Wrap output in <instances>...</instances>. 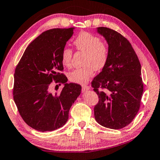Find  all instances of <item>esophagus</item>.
Wrapping results in <instances>:
<instances>
[{"label": "esophagus", "mask_w": 160, "mask_h": 160, "mask_svg": "<svg viewBox=\"0 0 160 160\" xmlns=\"http://www.w3.org/2000/svg\"><path fill=\"white\" fill-rule=\"evenodd\" d=\"M82 91H88V90H90V87L88 86V85H82Z\"/></svg>", "instance_id": "1"}]
</instances>
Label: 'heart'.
Listing matches in <instances>:
<instances>
[{
	"label": "heart",
	"instance_id": "1",
	"mask_svg": "<svg viewBox=\"0 0 160 160\" xmlns=\"http://www.w3.org/2000/svg\"><path fill=\"white\" fill-rule=\"evenodd\" d=\"M77 50L85 53L84 66L75 69L68 74L71 82L85 84L93 76L94 71L101 70L107 64L109 58V46L100 38L90 32H83L78 35L73 42ZM72 51L65 47L62 52V62L65 67H70Z\"/></svg>",
	"mask_w": 160,
	"mask_h": 160
}]
</instances>
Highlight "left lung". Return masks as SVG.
Here are the masks:
<instances>
[{"mask_svg": "<svg viewBox=\"0 0 160 160\" xmlns=\"http://www.w3.org/2000/svg\"><path fill=\"white\" fill-rule=\"evenodd\" d=\"M97 32L107 40L109 58L92 81L99 101L94 107L98 124L111 129L129 125L138 113L143 91L141 67L131 44L112 29L100 27Z\"/></svg>", "mask_w": 160, "mask_h": 160, "instance_id": "8db88e82", "label": "left lung"}]
</instances>
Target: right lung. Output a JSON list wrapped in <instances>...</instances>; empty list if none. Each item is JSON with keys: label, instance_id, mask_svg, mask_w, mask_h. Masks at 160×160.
Instances as JSON below:
<instances>
[{"label": "right lung", "instance_id": "obj_1", "mask_svg": "<svg viewBox=\"0 0 160 160\" xmlns=\"http://www.w3.org/2000/svg\"><path fill=\"white\" fill-rule=\"evenodd\" d=\"M74 29L45 31L29 45L16 67L13 100L24 122L38 131H52L66 124L80 95L81 85L67 83L59 72L64 69L62 50ZM53 80L65 85L59 94L51 92Z\"/></svg>", "mask_w": 160, "mask_h": 160}]
</instances>
